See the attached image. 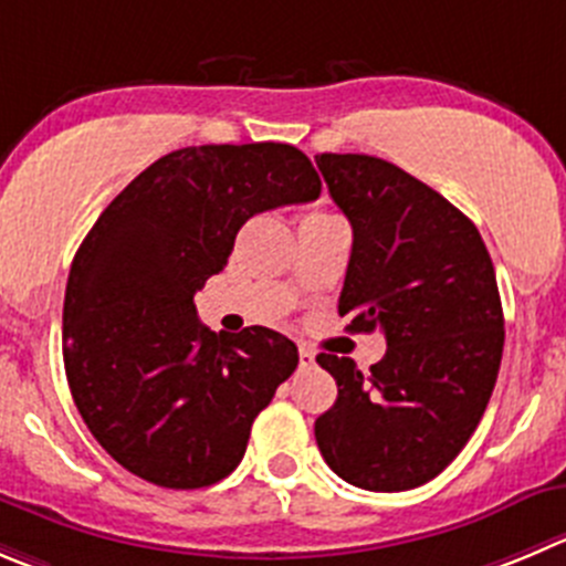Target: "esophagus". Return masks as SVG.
Listing matches in <instances>:
<instances>
[{
  "instance_id": "obj_1",
  "label": "esophagus",
  "mask_w": 566,
  "mask_h": 566,
  "mask_svg": "<svg viewBox=\"0 0 566 566\" xmlns=\"http://www.w3.org/2000/svg\"><path fill=\"white\" fill-rule=\"evenodd\" d=\"M316 364V355H314V349H308V347H300V367H314Z\"/></svg>"
}]
</instances>
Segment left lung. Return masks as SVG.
<instances>
[{
  "instance_id": "1",
  "label": "left lung",
  "mask_w": 566,
  "mask_h": 566,
  "mask_svg": "<svg viewBox=\"0 0 566 566\" xmlns=\"http://www.w3.org/2000/svg\"><path fill=\"white\" fill-rule=\"evenodd\" d=\"M353 224L338 314L386 336L364 375L316 355L338 397L314 424L327 467L369 492L428 483L481 422L503 358V305L475 224L422 180L373 155H316Z\"/></svg>"
}]
</instances>
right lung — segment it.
Masks as SVG:
<instances>
[{
    "label": "right lung",
    "instance_id": "right-lung-1",
    "mask_svg": "<svg viewBox=\"0 0 566 566\" xmlns=\"http://www.w3.org/2000/svg\"><path fill=\"white\" fill-rule=\"evenodd\" d=\"M319 191L292 144L186 147L147 166L88 230L66 283L63 364L80 417L127 472L202 489L244 459L297 344L261 325L217 336L193 294L247 219Z\"/></svg>",
    "mask_w": 566,
    "mask_h": 566
}]
</instances>
